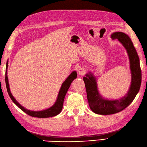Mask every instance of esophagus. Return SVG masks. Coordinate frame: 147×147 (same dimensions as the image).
I'll list each match as a JSON object with an SVG mask.
<instances>
[{
  "mask_svg": "<svg viewBox=\"0 0 147 147\" xmlns=\"http://www.w3.org/2000/svg\"><path fill=\"white\" fill-rule=\"evenodd\" d=\"M86 68H80L79 70H78V73L80 75V76H83L86 72Z\"/></svg>",
  "mask_w": 147,
  "mask_h": 147,
  "instance_id": "obj_1",
  "label": "esophagus"
}]
</instances>
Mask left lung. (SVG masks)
I'll return each instance as SVG.
<instances>
[{
  "instance_id": "obj_1",
  "label": "left lung",
  "mask_w": 147,
  "mask_h": 147,
  "mask_svg": "<svg viewBox=\"0 0 147 147\" xmlns=\"http://www.w3.org/2000/svg\"><path fill=\"white\" fill-rule=\"evenodd\" d=\"M111 38L113 40L118 39L126 49L129 60L131 80L129 90L125 96L119 99L109 100L100 96L97 89L96 77L91 72L86 74V77H84L83 80L86 86L89 107L92 112L101 115H112L125 109L134 100L139 92L142 82L140 59L131 39L123 32H113Z\"/></svg>"
}]
</instances>
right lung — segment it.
<instances>
[{"mask_svg": "<svg viewBox=\"0 0 147 147\" xmlns=\"http://www.w3.org/2000/svg\"><path fill=\"white\" fill-rule=\"evenodd\" d=\"M7 67H8V61H7V63H6V68H5V84H6V87H7V90L9 95L11 97V99L13 101L16 106H17L19 108H20L22 111H24L28 115L32 116V117H36V118H50V117H53L55 116L58 115V114H60L61 111L63 108V101L65 95L67 92V91L69 89L71 83L72 82V81L76 79L77 76V74L76 71H74L71 72L70 76H68L67 79L65 80L63 82L62 85H61V88L59 91V93L58 94V97L56 102H55L53 106L50 107V108L45 109L43 111H31L24 108L23 106H22L20 104H19L16 99L12 96V94L11 92V90H10L9 88V80H8V77H7Z\"/></svg>", "mask_w": 147, "mask_h": 147, "instance_id": "right-lung-1", "label": "right lung"}]
</instances>
